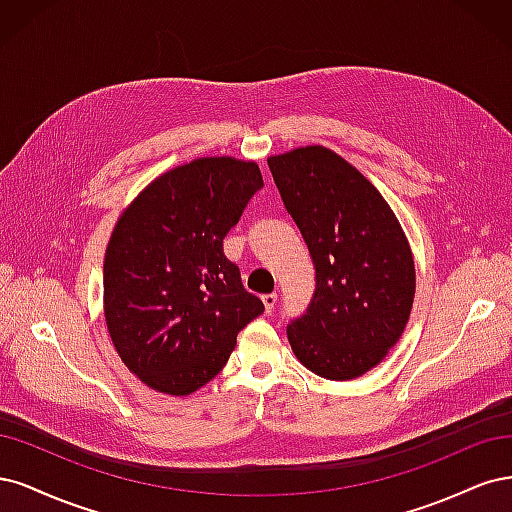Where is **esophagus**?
I'll return each mask as SVG.
<instances>
[{"label": "esophagus", "instance_id": "1", "mask_svg": "<svg viewBox=\"0 0 512 512\" xmlns=\"http://www.w3.org/2000/svg\"><path fill=\"white\" fill-rule=\"evenodd\" d=\"M261 302H263V306H266V312H272L276 306V293L261 295Z\"/></svg>", "mask_w": 512, "mask_h": 512}]
</instances>
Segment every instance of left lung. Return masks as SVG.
<instances>
[{
    "mask_svg": "<svg viewBox=\"0 0 512 512\" xmlns=\"http://www.w3.org/2000/svg\"><path fill=\"white\" fill-rule=\"evenodd\" d=\"M268 166L315 261V295L287 325L291 349L310 372L351 381L381 364L408 323V240L383 195L329 148H293Z\"/></svg>",
    "mask_w": 512,
    "mask_h": 512,
    "instance_id": "1",
    "label": "left lung"
}]
</instances>
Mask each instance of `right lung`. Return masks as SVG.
Returning <instances> with one entry per match:
<instances>
[{
    "label": "right lung",
    "mask_w": 512,
    "mask_h": 512,
    "mask_svg": "<svg viewBox=\"0 0 512 512\" xmlns=\"http://www.w3.org/2000/svg\"><path fill=\"white\" fill-rule=\"evenodd\" d=\"M263 187L255 161L202 157L155 178L121 214L104 259V315L123 364L189 395L227 364L263 312L223 240Z\"/></svg>",
    "instance_id": "obj_1"
}]
</instances>
